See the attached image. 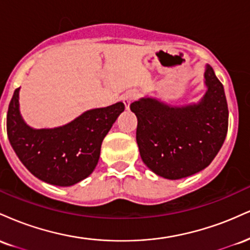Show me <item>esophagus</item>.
<instances>
[{
    "label": "esophagus",
    "mask_w": 250,
    "mask_h": 250,
    "mask_svg": "<svg viewBox=\"0 0 250 250\" xmlns=\"http://www.w3.org/2000/svg\"><path fill=\"white\" fill-rule=\"evenodd\" d=\"M136 97H137V94H136V93H134V91H130V93H127V94H125V96H123L122 101H123V103H125V109H129V108H130L131 102H133L134 100L136 99Z\"/></svg>",
    "instance_id": "obj_1"
}]
</instances>
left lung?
<instances>
[{
	"label": "left lung",
	"mask_w": 250,
	"mask_h": 250,
	"mask_svg": "<svg viewBox=\"0 0 250 250\" xmlns=\"http://www.w3.org/2000/svg\"><path fill=\"white\" fill-rule=\"evenodd\" d=\"M207 91L199 103L175 107L153 97L130 104L137 117L136 142L142 161L159 176L179 180L208 167L228 130L222 83L206 65Z\"/></svg>",
	"instance_id": "8db88e82"
}]
</instances>
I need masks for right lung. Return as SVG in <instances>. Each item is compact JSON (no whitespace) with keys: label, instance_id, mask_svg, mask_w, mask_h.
I'll use <instances>...</instances> for the list:
<instances>
[{"label":"right lung","instance_id":"obj_1","mask_svg":"<svg viewBox=\"0 0 250 250\" xmlns=\"http://www.w3.org/2000/svg\"><path fill=\"white\" fill-rule=\"evenodd\" d=\"M19 93L17 88L8 108L7 133L20 161L37 179L60 187L88 177L99 162L103 139L125 104L87 110L62 127L34 129L22 119Z\"/></svg>","mask_w":250,"mask_h":250}]
</instances>
